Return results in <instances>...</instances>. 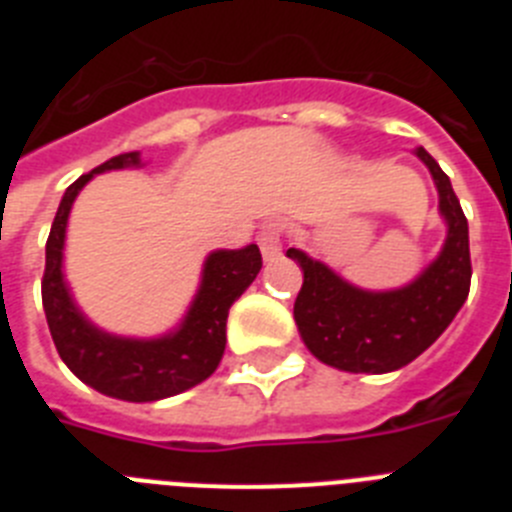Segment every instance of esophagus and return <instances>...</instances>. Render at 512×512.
I'll return each instance as SVG.
<instances>
[{"instance_id":"1","label":"esophagus","mask_w":512,"mask_h":512,"mask_svg":"<svg viewBox=\"0 0 512 512\" xmlns=\"http://www.w3.org/2000/svg\"><path fill=\"white\" fill-rule=\"evenodd\" d=\"M259 246L261 253H264L266 261H274L282 253V225L269 223L259 233Z\"/></svg>"}]
</instances>
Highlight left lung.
<instances>
[{
  "label": "left lung",
  "mask_w": 512,
  "mask_h": 512,
  "mask_svg": "<svg viewBox=\"0 0 512 512\" xmlns=\"http://www.w3.org/2000/svg\"><path fill=\"white\" fill-rule=\"evenodd\" d=\"M418 156L436 179L449 235L441 256L413 284L395 292H364L307 253L287 251L305 274L295 300L297 328L323 364L354 374L395 372L418 359L467 300L472 284L467 217L436 158L425 148H418Z\"/></svg>",
  "instance_id": "8db88e82"
}]
</instances>
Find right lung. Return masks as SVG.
<instances>
[{
	"instance_id": "obj_1",
	"label": "right lung",
	"mask_w": 512,
	"mask_h": 512,
	"mask_svg": "<svg viewBox=\"0 0 512 512\" xmlns=\"http://www.w3.org/2000/svg\"><path fill=\"white\" fill-rule=\"evenodd\" d=\"M135 164H138V153H122L104 161L89 174L79 176L66 189L45 243L40 292H43L45 320L51 328L58 356L81 382L117 400L153 402L179 395L194 384L205 382L215 372L225 351V323H228L230 305L246 292L264 261L259 246L253 243L241 251L210 253L202 271V287L194 297L192 310L187 312V320L166 338L130 341V338L107 336L87 323L63 284L61 259L66 220L76 194L94 174Z\"/></svg>"
}]
</instances>
